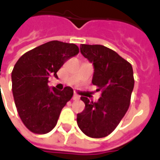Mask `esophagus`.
<instances>
[{
	"mask_svg": "<svg viewBox=\"0 0 160 160\" xmlns=\"http://www.w3.org/2000/svg\"><path fill=\"white\" fill-rule=\"evenodd\" d=\"M73 100H79V99H80V98H79V96H78V95H76V94H73Z\"/></svg>",
	"mask_w": 160,
	"mask_h": 160,
	"instance_id": "esophagus-1",
	"label": "esophagus"
}]
</instances>
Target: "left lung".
<instances>
[{
  "label": "left lung",
  "mask_w": 160,
  "mask_h": 160,
  "mask_svg": "<svg viewBox=\"0 0 160 160\" xmlns=\"http://www.w3.org/2000/svg\"><path fill=\"white\" fill-rule=\"evenodd\" d=\"M80 53L92 62V82L101 92L98 102L80 98L86 106L77 114V123L84 134L92 138H103L112 133L130 104L134 89V73L131 64L118 53L99 44H81Z\"/></svg>",
  "instance_id": "8db88e82"
}]
</instances>
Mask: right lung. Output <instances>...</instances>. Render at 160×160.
I'll return each mask as SVG.
<instances>
[{
	"mask_svg": "<svg viewBox=\"0 0 160 160\" xmlns=\"http://www.w3.org/2000/svg\"><path fill=\"white\" fill-rule=\"evenodd\" d=\"M79 53L74 43L50 41L25 53L12 72V91L23 123L35 134H47L55 128L60 113L72 98L73 89L62 91L48 86L49 76Z\"/></svg>",
	"mask_w": 160,
	"mask_h": 160,
	"instance_id": "add662e5",
	"label": "right lung"
}]
</instances>
